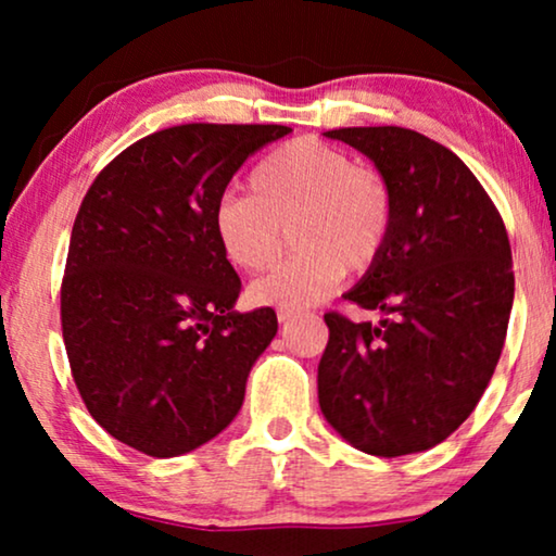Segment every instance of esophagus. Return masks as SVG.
<instances>
[{
	"label": "esophagus",
	"mask_w": 556,
	"mask_h": 556,
	"mask_svg": "<svg viewBox=\"0 0 556 556\" xmlns=\"http://www.w3.org/2000/svg\"><path fill=\"white\" fill-rule=\"evenodd\" d=\"M295 316H299V311H295V308H278V321L280 324L291 321V318H295Z\"/></svg>",
	"instance_id": "1"
}]
</instances>
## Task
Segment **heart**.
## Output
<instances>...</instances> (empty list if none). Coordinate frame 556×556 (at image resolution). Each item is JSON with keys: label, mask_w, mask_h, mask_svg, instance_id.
I'll return each mask as SVG.
<instances>
[{"label": "heart", "mask_w": 556, "mask_h": 556, "mask_svg": "<svg viewBox=\"0 0 556 556\" xmlns=\"http://www.w3.org/2000/svg\"><path fill=\"white\" fill-rule=\"evenodd\" d=\"M253 194H227L215 232L227 261L261 273L278 261L293 225L301 253L250 286L257 306L306 308L337 291L346 265L367 270L382 253L392 197L377 172L329 143L293 139L263 156L250 174Z\"/></svg>", "instance_id": "heart-1"}]
</instances>
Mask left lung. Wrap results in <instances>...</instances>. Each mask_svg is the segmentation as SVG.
Returning <instances> with one entry per match:
<instances>
[{
	"instance_id": "1",
	"label": "left lung",
	"mask_w": 556,
	"mask_h": 556,
	"mask_svg": "<svg viewBox=\"0 0 556 556\" xmlns=\"http://www.w3.org/2000/svg\"><path fill=\"white\" fill-rule=\"evenodd\" d=\"M375 162L392 197L382 253L344 293L379 324L326 314L318 405L356 451L422 453L458 430L489 387L514 306L511 245L473 172L400 126L326 131Z\"/></svg>"
}]
</instances>
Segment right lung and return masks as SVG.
I'll use <instances>...</instances> for the list:
<instances>
[{
	"label": "right lung",
	"instance_id": "obj_1",
	"mask_svg": "<svg viewBox=\"0 0 556 556\" xmlns=\"http://www.w3.org/2000/svg\"><path fill=\"white\" fill-rule=\"evenodd\" d=\"M286 134L164 128L121 151L83 197L60 291L65 352L88 413L134 451L177 458L240 413L278 318L235 311L242 283L215 210L245 159Z\"/></svg>",
	"mask_w": 556,
	"mask_h": 556
}]
</instances>
